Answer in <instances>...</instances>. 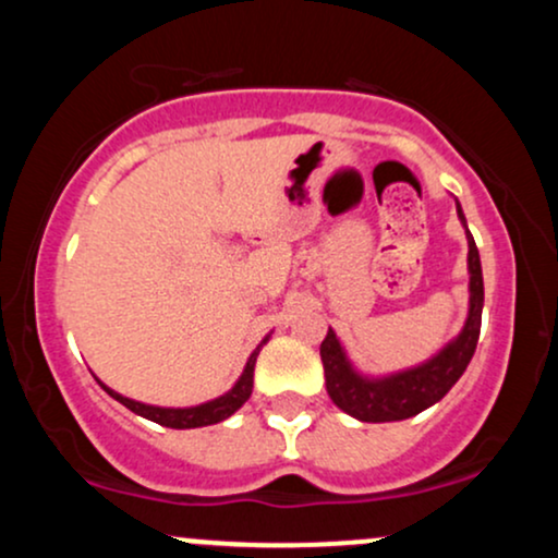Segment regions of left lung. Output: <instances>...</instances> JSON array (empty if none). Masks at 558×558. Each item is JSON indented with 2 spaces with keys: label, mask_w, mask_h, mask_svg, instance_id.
<instances>
[{
  "label": "left lung",
  "mask_w": 558,
  "mask_h": 558,
  "mask_svg": "<svg viewBox=\"0 0 558 558\" xmlns=\"http://www.w3.org/2000/svg\"><path fill=\"white\" fill-rule=\"evenodd\" d=\"M457 209L464 222L459 204ZM466 243H470V257H466L470 262V317L457 341L448 343L430 362L407 373L383 377V380H367L351 369L336 332L328 330L325 341L319 343V356L325 367V388L338 409L362 422L409 420L444 399L453 383L462 377L477 349L480 323H483V270H480V254L470 230H466Z\"/></svg>",
  "instance_id": "1"
}]
</instances>
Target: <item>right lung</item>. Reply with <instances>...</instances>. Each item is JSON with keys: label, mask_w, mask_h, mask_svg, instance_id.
I'll return each mask as SVG.
<instances>
[{"label": "right lung", "mask_w": 558, "mask_h": 558, "mask_svg": "<svg viewBox=\"0 0 558 558\" xmlns=\"http://www.w3.org/2000/svg\"><path fill=\"white\" fill-rule=\"evenodd\" d=\"M257 354H259V351H254V354L248 356L246 369H243L239 383H235V386L230 388L226 396H220V399H215V401L202 403V407H191V409L149 407V403L125 399V396L114 393V390H110L107 386H101V388H105L114 401H120L123 407L131 409V412H136V414H141V417H146L151 422H157V425H162V427H175V430H185V427L215 425V422L228 420L230 414L235 412V409H241L243 403L248 401V396H252V388H254V364H257Z\"/></svg>", "instance_id": "obj_1"}]
</instances>
